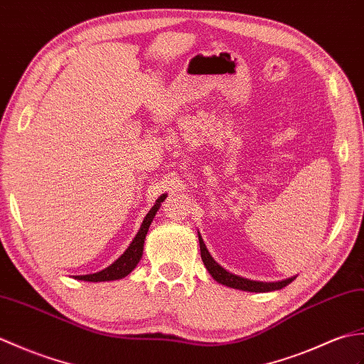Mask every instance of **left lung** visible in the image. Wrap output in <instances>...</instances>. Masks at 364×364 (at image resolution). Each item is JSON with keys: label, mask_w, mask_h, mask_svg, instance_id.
I'll return each mask as SVG.
<instances>
[{"label": "left lung", "mask_w": 364, "mask_h": 364, "mask_svg": "<svg viewBox=\"0 0 364 364\" xmlns=\"http://www.w3.org/2000/svg\"><path fill=\"white\" fill-rule=\"evenodd\" d=\"M199 246H200V258L205 264L207 271L212 274V277L220 282V284L235 288V289H243V291H252V293H266V291H276V289H282L284 287L289 285L294 280V277L282 280V282H272V284H266V282H255V280H249V279H243L238 277L235 274H232L229 271H225L223 266L218 264L213 257L210 255V252L207 250L203 238L199 235Z\"/></svg>", "instance_id": "left-lung-1"}]
</instances>
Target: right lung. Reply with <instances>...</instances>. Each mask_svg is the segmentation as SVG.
Segmentation results:
<instances>
[{"label": "right lung", "instance_id": "obj_1", "mask_svg": "<svg viewBox=\"0 0 364 364\" xmlns=\"http://www.w3.org/2000/svg\"><path fill=\"white\" fill-rule=\"evenodd\" d=\"M164 199H157L156 205L149 210V213L146 215V218L143 220L141 228L136 233L135 238L132 240L131 246L126 249V252L121 255L117 262L112 263L109 268L102 269L100 272L95 274H88V276H76V279L79 280H85V282H107V280H118L126 277L129 272H132V269L136 266V263L140 262L141 254H143V245H144V238H146V233L149 230V225L154 220V216L157 213V210L160 207V203Z\"/></svg>", "mask_w": 364, "mask_h": 364}]
</instances>
